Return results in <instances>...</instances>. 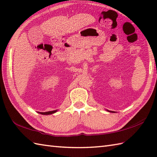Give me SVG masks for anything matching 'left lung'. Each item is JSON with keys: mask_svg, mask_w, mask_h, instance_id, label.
Returning a JSON list of instances; mask_svg holds the SVG:
<instances>
[{"mask_svg": "<svg viewBox=\"0 0 157 157\" xmlns=\"http://www.w3.org/2000/svg\"><path fill=\"white\" fill-rule=\"evenodd\" d=\"M106 111H109V112H111V113H115V111H109V110H106Z\"/></svg>", "mask_w": 157, "mask_h": 157, "instance_id": "obj_1", "label": "left lung"}]
</instances>
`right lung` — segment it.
Listing matches in <instances>:
<instances>
[{
  "mask_svg": "<svg viewBox=\"0 0 157 157\" xmlns=\"http://www.w3.org/2000/svg\"><path fill=\"white\" fill-rule=\"evenodd\" d=\"M58 110H55V111H47V112H38L40 114H42V115H51V114H53V113H55L56 112H57Z\"/></svg>",
  "mask_w": 157,
  "mask_h": 157,
  "instance_id": "right-lung-1",
  "label": "right lung"
}]
</instances>
